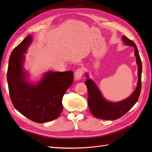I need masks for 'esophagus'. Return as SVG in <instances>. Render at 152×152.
I'll list each match as a JSON object with an SVG mask.
<instances>
[{
    "label": "esophagus",
    "mask_w": 152,
    "mask_h": 152,
    "mask_svg": "<svg viewBox=\"0 0 152 152\" xmlns=\"http://www.w3.org/2000/svg\"><path fill=\"white\" fill-rule=\"evenodd\" d=\"M84 73V69L83 68H78L75 72L74 77L75 80H80L81 79L82 76H83Z\"/></svg>",
    "instance_id": "1"
}]
</instances>
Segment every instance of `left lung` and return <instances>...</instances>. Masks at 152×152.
Returning <instances> with one entry per match:
<instances>
[{
	"instance_id": "8db88e82",
	"label": "left lung",
	"mask_w": 152,
	"mask_h": 152,
	"mask_svg": "<svg viewBox=\"0 0 152 152\" xmlns=\"http://www.w3.org/2000/svg\"><path fill=\"white\" fill-rule=\"evenodd\" d=\"M122 39L126 45L135 48L134 55L136 57V63L138 66L137 86L132 95L126 99L118 102H110L106 100L95 82L89 79L88 75L86 74L88 79L85 82V84L87 86L88 91V102L89 110L94 116L102 120H114L121 118L135 105L140 95L142 63L137 48L136 44L126 36H123Z\"/></svg>"
}]
</instances>
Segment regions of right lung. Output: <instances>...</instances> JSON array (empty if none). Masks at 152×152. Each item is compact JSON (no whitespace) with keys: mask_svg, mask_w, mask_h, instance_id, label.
<instances>
[{"mask_svg":"<svg viewBox=\"0 0 152 152\" xmlns=\"http://www.w3.org/2000/svg\"><path fill=\"white\" fill-rule=\"evenodd\" d=\"M27 36L12 51L7 80L10 95L15 108L30 120L39 124L57 118L63 110L62 100L73 80V72H48L38 83L27 80L23 67V54L32 42Z\"/></svg>","mask_w":152,"mask_h":152,"instance_id":"obj_1","label":"right lung"}]
</instances>
